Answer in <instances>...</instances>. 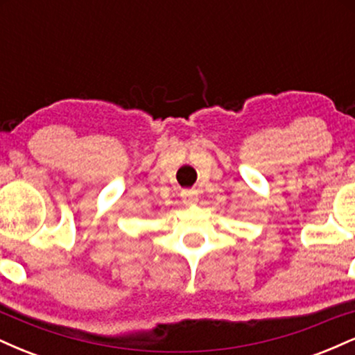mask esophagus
<instances>
[{"instance_id":"1","label":"esophagus","mask_w":355,"mask_h":355,"mask_svg":"<svg viewBox=\"0 0 355 355\" xmlns=\"http://www.w3.org/2000/svg\"><path fill=\"white\" fill-rule=\"evenodd\" d=\"M182 198L187 205H195L198 202V191L197 190H183L182 191Z\"/></svg>"}]
</instances>
